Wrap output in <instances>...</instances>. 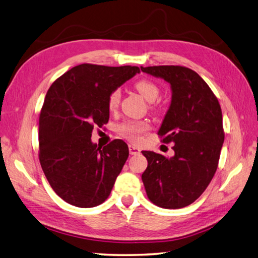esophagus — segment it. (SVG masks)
Returning <instances> with one entry per match:
<instances>
[{
    "label": "esophagus",
    "instance_id": "obj_1",
    "mask_svg": "<svg viewBox=\"0 0 258 258\" xmlns=\"http://www.w3.org/2000/svg\"><path fill=\"white\" fill-rule=\"evenodd\" d=\"M129 153L130 155H138L140 153V149L135 145H129Z\"/></svg>",
    "mask_w": 258,
    "mask_h": 258
}]
</instances>
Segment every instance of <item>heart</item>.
Returning <instances> with one entry per match:
<instances>
[{"label":"heart","instance_id":"obj_1","mask_svg":"<svg viewBox=\"0 0 258 258\" xmlns=\"http://www.w3.org/2000/svg\"><path fill=\"white\" fill-rule=\"evenodd\" d=\"M136 90H137L143 98L148 102H154L159 95V87L156 83L149 80H140L135 84ZM121 98V91L116 89L111 92L108 99V106L110 110H114L118 108L119 102ZM148 129V124L143 121H128V122L122 123L119 127V133L122 137L127 138L130 142H138L140 136Z\"/></svg>","mask_w":258,"mask_h":258}]
</instances>
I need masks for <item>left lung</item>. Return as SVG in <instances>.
Returning <instances> with one entry per match:
<instances>
[{"label":"left lung","instance_id":"obj_1","mask_svg":"<svg viewBox=\"0 0 258 258\" xmlns=\"http://www.w3.org/2000/svg\"><path fill=\"white\" fill-rule=\"evenodd\" d=\"M171 85L172 100L158 135L173 143L174 155L143 152L147 168L142 175L150 201L164 209L191 205L215 175L225 134L219 102L202 77L183 66L140 67Z\"/></svg>","mask_w":258,"mask_h":258}]
</instances>
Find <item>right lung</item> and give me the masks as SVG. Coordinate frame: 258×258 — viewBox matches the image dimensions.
I'll return each instance as SVG.
<instances>
[{"label":"right lung","mask_w":258,"mask_h":258,"mask_svg":"<svg viewBox=\"0 0 258 258\" xmlns=\"http://www.w3.org/2000/svg\"><path fill=\"white\" fill-rule=\"evenodd\" d=\"M138 73L137 66L82 64L48 90L39 118V160L53 191L70 205L96 207L110 196L128 145L115 139L99 147L92 131L109 121L111 92Z\"/></svg>","instance_id":"right-lung-1"}]
</instances>
